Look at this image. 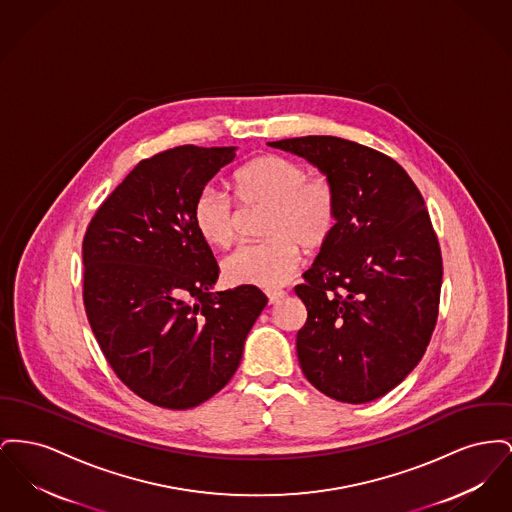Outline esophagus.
Segmentation results:
<instances>
[{"label": "esophagus", "instance_id": "obj_1", "mask_svg": "<svg viewBox=\"0 0 512 512\" xmlns=\"http://www.w3.org/2000/svg\"><path fill=\"white\" fill-rule=\"evenodd\" d=\"M267 298H269L271 303H278V301H282L286 298V292H284V290H269V292H267Z\"/></svg>", "mask_w": 512, "mask_h": 512}]
</instances>
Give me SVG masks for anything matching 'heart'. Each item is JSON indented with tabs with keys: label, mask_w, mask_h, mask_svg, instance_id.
Instances as JSON below:
<instances>
[{
	"label": "heart",
	"mask_w": 512,
	"mask_h": 512,
	"mask_svg": "<svg viewBox=\"0 0 512 512\" xmlns=\"http://www.w3.org/2000/svg\"><path fill=\"white\" fill-rule=\"evenodd\" d=\"M243 205H269L261 243H243L224 259L230 284L278 288L300 263V245L321 249L331 240L338 220V199L329 178L309 176L307 168L280 154H265L243 166L234 178ZM193 224L199 236L216 247L236 236V212L230 197L205 187L193 203Z\"/></svg>",
	"instance_id": "obj_1"
}]
</instances>
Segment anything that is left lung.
I'll return each mask as SVG.
<instances>
[{"label": "left lung", "instance_id": "left-lung-1", "mask_svg": "<svg viewBox=\"0 0 512 512\" xmlns=\"http://www.w3.org/2000/svg\"><path fill=\"white\" fill-rule=\"evenodd\" d=\"M325 174L338 220L296 294L307 321L296 348L317 391L371 402L420 363L437 323L441 247L416 183L383 152L331 135L269 143Z\"/></svg>", "mask_w": 512, "mask_h": 512}]
</instances>
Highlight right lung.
Instances as JSON below:
<instances>
[{"instance_id":"add662e5","label":"right lung","mask_w":512,"mask_h":512,"mask_svg":"<svg viewBox=\"0 0 512 512\" xmlns=\"http://www.w3.org/2000/svg\"><path fill=\"white\" fill-rule=\"evenodd\" d=\"M236 147L183 145L141 160L92 216L83 301L121 383L160 408L187 410L220 391L267 305L257 286L212 292L218 265L193 203Z\"/></svg>"}]
</instances>
